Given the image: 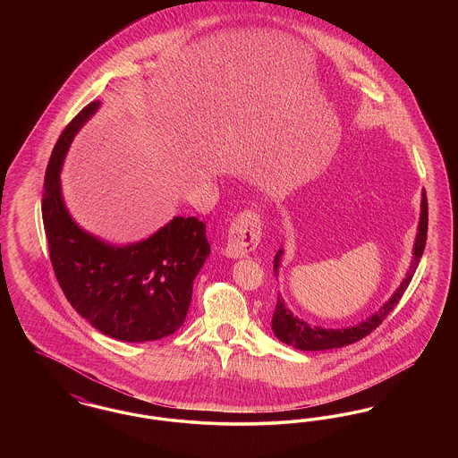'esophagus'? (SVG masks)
Here are the masks:
<instances>
[{"mask_svg": "<svg viewBox=\"0 0 458 458\" xmlns=\"http://www.w3.org/2000/svg\"><path fill=\"white\" fill-rule=\"evenodd\" d=\"M262 228L259 213L245 209L228 226L225 254L230 258H247L261 242Z\"/></svg>", "mask_w": 458, "mask_h": 458, "instance_id": "esophagus-1", "label": "esophagus"}]
</instances>
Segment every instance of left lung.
Returning a JSON list of instances; mask_svg holds the SVG:
<instances>
[{
    "label": "left lung",
    "instance_id": "obj_1",
    "mask_svg": "<svg viewBox=\"0 0 458 458\" xmlns=\"http://www.w3.org/2000/svg\"><path fill=\"white\" fill-rule=\"evenodd\" d=\"M420 221H419V232L415 237L414 243V261L411 264V269L405 276V280L396 288V292L393 293L392 299L383 305L376 314H372L369 319L355 325V327H344V329H325V327H310L305 321H301L299 318H295L286 307H284V299L278 297L276 301V309L273 314V321L271 327L276 335V338H280L286 345H292L299 350H329L340 349L350 344H355L359 340H362L364 336H368L370 331H374L376 327L383 323V319H386V316L394 309V305L400 302L403 292L407 290V286L411 284L412 276H414L415 269L419 266V261L422 258L424 247H426V239H428V197L426 191L422 192V202H420ZM282 262V250L276 252L275 256V273H278Z\"/></svg>",
    "mask_w": 458,
    "mask_h": 458
}]
</instances>
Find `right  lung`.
Segmentation results:
<instances>
[{
  "instance_id": "add662e5",
  "label": "right lung",
  "mask_w": 458,
  "mask_h": 458,
  "mask_svg": "<svg viewBox=\"0 0 458 458\" xmlns=\"http://www.w3.org/2000/svg\"><path fill=\"white\" fill-rule=\"evenodd\" d=\"M92 101L66 125L47 163L43 223L49 259L66 301L96 329L123 342H153L183 325L192 284L209 243L196 216H174L153 237L111 247L81 230L65 209L60 170L68 146L89 116Z\"/></svg>"
}]
</instances>
